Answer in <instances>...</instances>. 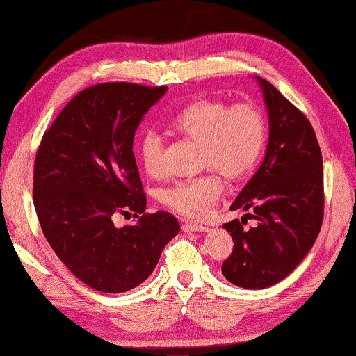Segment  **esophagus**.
I'll use <instances>...</instances> for the list:
<instances>
[{"label": "esophagus", "mask_w": 356, "mask_h": 356, "mask_svg": "<svg viewBox=\"0 0 356 356\" xmlns=\"http://www.w3.org/2000/svg\"><path fill=\"white\" fill-rule=\"evenodd\" d=\"M182 229L185 232H206L207 231L206 226L197 225V222H193V221H185L182 225Z\"/></svg>", "instance_id": "34e87169"}]
</instances>
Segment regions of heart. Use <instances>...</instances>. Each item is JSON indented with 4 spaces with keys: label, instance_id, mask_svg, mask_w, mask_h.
<instances>
[{
    "label": "heart",
    "instance_id": "heart-1",
    "mask_svg": "<svg viewBox=\"0 0 356 356\" xmlns=\"http://www.w3.org/2000/svg\"><path fill=\"white\" fill-rule=\"evenodd\" d=\"M179 136L200 143L202 168H213L222 176L237 180L245 177L262 154L267 125L259 108L250 104L229 106L218 100H196L185 105L170 120ZM138 155L150 176L161 172L163 141L155 134L143 135ZM222 190L216 174L184 180L161 193V201L188 218L206 215Z\"/></svg>",
    "mask_w": 356,
    "mask_h": 356
}]
</instances>
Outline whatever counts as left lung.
I'll return each instance as SVG.
<instances>
[{
	"label": "left lung",
	"instance_id": "left-lung-1",
	"mask_svg": "<svg viewBox=\"0 0 356 356\" xmlns=\"http://www.w3.org/2000/svg\"><path fill=\"white\" fill-rule=\"evenodd\" d=\"M268 113L262 165L231 210H252L256 227L225 222L234 240L222 262L225 278L243 289H265L291 275L314 245L323 220L322 152L309 120L278 89L256 76Z\"/></svg>",
	"mask_w": 356,
	"mask_h": 356
}]
</instances>
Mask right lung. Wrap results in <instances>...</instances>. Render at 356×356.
I'll return each mask as SVG.
<instances>
[{
	"label": "right lung",
	"mask_w": 356,
	"mask_h": 356,
	"mask_svg": "<svg viewBox=\"0 0 356 356\" xmlns=\"http://www.w3.org/2000/svg\"><path fill=\"white\" fill-rule=\"evenodd\" d=\"M168 86L102 83L84 89L45 131L34 163V207L63 264L99 292L120 293L154 272L180 231L171 213L146 212L135 131ZM134 211L135 225L112 216Z\"/></svg>",
	"instance_id": "obj_1"
}]
</instances>
